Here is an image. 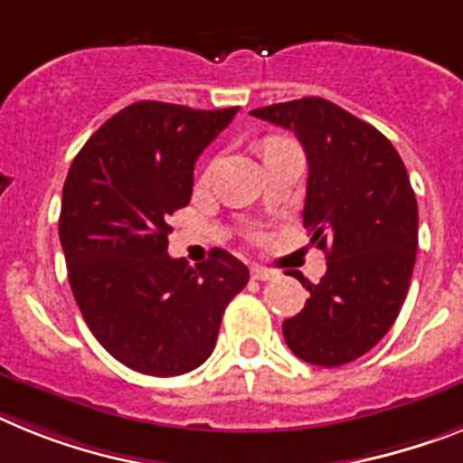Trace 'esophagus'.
<instances>
[{
  "mask_svg": "<svg viewBox=\"0 0 463 463\" xmlns=\"http://www.w3.org/2000/svg\"><path fill=\"white\" fill-rule=\"evenodd\" d=\"M251 278L259 279V282H268V279L278 278V273H275V270H270V268L254 266V268H251Z\"/></svg>",
  "mask_w": 463,
  "mask_h": 463,
  "instance_id": "obj_1",
  "label": "esophagus"
}]
</instances>
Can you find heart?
I'll return each instance as SVG.
<instances>
[{
	"label": "heart",
	"instance_id": "b5f03b06",
	"mask_svg": "<svg viewBox=\"0 0 463 463\" xmlns=\"http://www.w3.org/2000/svg\"><path fill=\"white\" fill-rule=\"evenodd\" d=\"M282 138H270V141H266V146H273V143H279Z\"/></svg>",
	"mask_w": 463,
	"mask_h": 463
}]
</instances>
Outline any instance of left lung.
I'll use <instances>...</instances> for the list:
<instances>
[{
  "label": "left lung",
  "instance_id": "obj_1",
  "mask_svg": "<svg viewBox=\"0 0 463 463\" xmlns=\"http://www.w3.org/2000/svg\"><path fill=\"white\" fill-rule=\"evenodd\" d=\"M251 115L297 134L308 159L304 225L327 254L304 310L282 322L287 345L317 367L372 351L393 327L410 289L419 209L398 150L372 124L329 100H287Z\"/></svg>",
  "mask_w": 463,
  "mask_h": 463
}]
</instances>
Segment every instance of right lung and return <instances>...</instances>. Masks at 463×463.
Masks as SVG:
<instances>
[{"label":"right lung","mask_w":463,"mask_h":463,"mask_svg":"<svg viewBox=\"0 0 463 463\" xmlns=\"http://www.w3.org/2000/svg\"><path fill=\"white\" fill-rule=\"evenodd\" d=\"M238 110L138 100L70 165L58 219L70 287L99 344L141 374L200 367L225 306L250 282L223 250L195 268L166 254V221L190 202L197 157Z\"/></svg>","instance_id":"add662e5"}]
</instances>
